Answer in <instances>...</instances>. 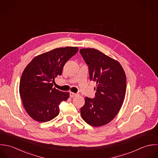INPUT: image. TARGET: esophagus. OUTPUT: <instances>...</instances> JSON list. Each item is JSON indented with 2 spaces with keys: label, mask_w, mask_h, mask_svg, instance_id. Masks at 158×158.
<instances>
[{
  "label": "esophagus",
  "mask_w": 158,
  "mask_h": 158,
  "mask_svg": "<svg viewBox=\"0 0 158 158\" xmlns=\"http://www.w3.org/2000/svg\"><path fill=\"white\" fill-rule=\"evenodd\" d=\"M77 95V94H74V93H73V92H70L69 93V96L71 98H73V97H74Z\"/></svg>",
  "instance_id": "34e87169"
}]
</instances>
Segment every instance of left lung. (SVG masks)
<instances>
[{"instance_id":"1","label":"left lung","mask_w":158,"mask_h":158,"mask_svg":"<svg viewBox=\"0 0 158 158\" xmlns=\"http://www.w3.org/2000/svg\"><path fill=\"white\" fill-rule=\"evenodd\" d=\"M88 66L91 81L96 82L95 98H85L81 109L84 120L91 126H102L118 113L126 90L125 73L119 62L93 48L80 49Z\"/></svg>"}]
</instances>
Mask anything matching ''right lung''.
Here are the masks:
<instances>
[{
  "label": "right lung",
  "mask_w": 158,
  "mask_h": 158,
  "mask_svg": "<svg viewBox=\"0 0 158 158\" xmlns=\"http://www.w3.org/2000/svg\"><path fill=\"white\" fill-rule=\"evenodd\" d=\"M78 50L77 47L56 48L35 57L24 69L19 94L26 110L35 120L46 122L59 115V104L69 94L53 88L52 82Z\"/></svg>",
  "instance_id": "obj_1"
}]
</instances>
